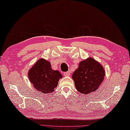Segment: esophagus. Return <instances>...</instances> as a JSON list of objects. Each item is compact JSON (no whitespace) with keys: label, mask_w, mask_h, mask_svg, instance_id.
<instances>
[{"label":"esophagus","mask_w":130,"mask_h":130,"mask_svg":"<svg viewBox=\"0 0 130 130\" xmlns=\"http://www.w3.org/2000/svg\"><path fill=\"white\" fill-rule=\"evenodd\" d=\"M70 74H71V72H70V71H67V72H64V75L68 76H70Z\"/></svg>","instance_id":"34e87169"}]
</instances>
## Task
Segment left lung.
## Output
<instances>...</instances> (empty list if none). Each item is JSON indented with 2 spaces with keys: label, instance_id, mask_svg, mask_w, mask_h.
Here are the masks:
<instances>
[{
  "label": "left lung",
  "instance_id": "1",
  "mask_svg": "<svg viewBox=\"0 0 130 130\" xmlns=\"http://www.w3.org/2000/svg\"><path fill=\"white\" fill-rule=\"evenodd\" d=\"M105 71L98 61L88 58L79 63V67L72 74L76 90L87 95L95 91L103 82Z\"/></svg>",
  "mask_w": 130,
  "mask_h": 130
}]
</instances>
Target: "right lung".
<instances>
[{
    "label": "right lung",
    "mask_w": 130,
    "mask_h": 130,
    "mask_svg": "<svg viewBox=\"0 0 130 130\" xmlns=\"http://www.w3.org/2000/svg\"><path fill=\"white\" fill-rule=\"evenodd\" d=\"M28 76L35 89L44 94L53 92L63 76L58 70L52 69L50 61L43 59H39L32 67Z\"/></svg>",
    "instance_id": "1"
}]
</instances>
